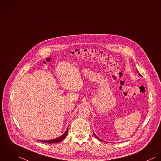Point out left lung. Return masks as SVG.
Instances as JSON below:
<instances>
[{
  "instance_id": "obj_1",
  "label": "left lung",
  "mask_w": 161,
  "mask_h": 161,
  "mask_svg": "<svg viewBox=\"0 0 161 161\" xmlns=\"http://www.w3.org/2000/svg\"><path fill=\"white\" fill-rule=\"evenodd\" d=\"M137 72H138V74H139V75H140V76H142V75H141V74H140V73H139V72H138V70H137ZM93 133H94V132H93ZM94 136H95V137H96V138H97V139H98V140H101V142H103V140H101V139H100V138H98V137H97V136H96V134H95V133H94Z\"/></svg>"
}]
</instances>
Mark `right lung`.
<instances>
[{
	"label": "right lung",
	"instance_id": "right-lung-1",
	"mask_svg": "<svg viewBox=\"0 0 161 161\" xmlns=\"http://www.w3.org/2000/svg\"><path fill=\"white\" fill-rule=\"evenodd\" d=\"M68 133V128H67L65 132L62 135H61L60 136L57 138H54L53 140H38L39 142H44V143H49V144H51V143H57L61 141H62L67 136Z\"/></svg>",
	"mask_w": 161,
	"mask_h": 161
}]
</instances>
